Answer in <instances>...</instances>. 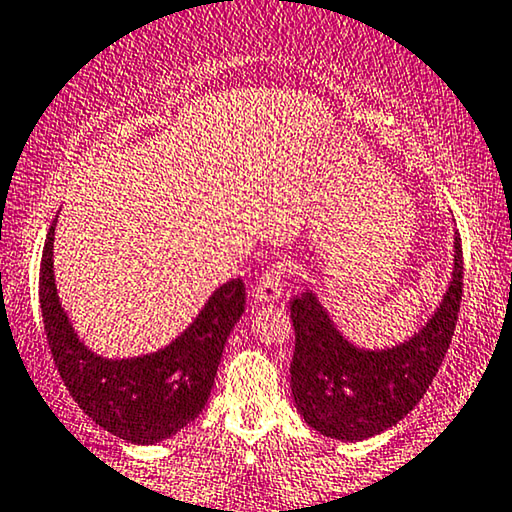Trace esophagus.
I'll return each mask as SVG.
<instances>
[{
	"label": "esophagus",
	"mask_w": 512,
	"mask_h": 512,
	"mask_svg": "<svg viewBox=\"0 0 512 512\" xmlns=\"http://www.w3.org/2000/svg\"><path fill=\"white\" fill-rule=\"evenodd\" d=\"M287 271H290L287 262H276L266 269V273H262V278L257 280L255 292H253V297L259 301V304H269V301H278L283 297Z\"/></svg>",
	"instance_id": "esophagus-1"
}]
</instances>
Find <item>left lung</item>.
Returning a JSON list of instances; mask_svg holds the SVG:
<instances>
[{
    "label": "left lung",
    "instance_id": "1",
    "mask_svg": "<svg viewBox=\"0 0 512 512\" xmlns=\"http://www.w3.org/2000/svg\"><path fill=\"white\" fill-rule=\"evenodd\" d=\"M462 285L464 259L457 232L452 276L441 304L406 341L373 350L350 343L313 290L294 297L290 385L294 406L308 427L336 441L357 443L403 420L441 369L455 334Z\"/></svg>",
    "mask_w": 512,
    "mask_h": 512
}]
</instances>
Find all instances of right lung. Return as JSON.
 Returning a JSON list of instances; mask_svg holds the SVG:
<instances>
[{
  "mask_svg": "<svg viewBox=\"0 0 512 512\" xmlns=\"http://www.w3.org/2000/svg\"><path fill=\"white\" fill-rule=\"evenodd\" d=\"M55 222L43 246L39 301L50 352L64 385L92 422L122 441L155 445L171 438L201 413L211 397L222 350L246 311V285L241 278L220 285L190 327L164 348L139 357H102L78 338L57 297Z\"/></svg>",
  "mask_w": 512,
  "mask_h": 512,
  "instance_id": "right-lung-1",
  "label": "right lung"
}]
</instances>
